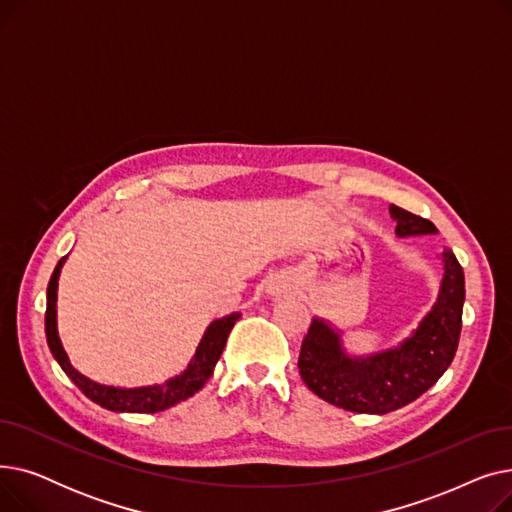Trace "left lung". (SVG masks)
I'll return each mask as SVG.
<instances>
[{"label": "left lung", "mask_w": 512, "mask_h": 512, "mask_svg": "<svg viewBox=\"0 0 512 512\" xmlns=\"http://www.w3.org/2000/svg\"><path fill=\"white\" fill-rule=\"evenodd\" d=\"M390 213L398 236L438 232L432 222L402 207L392 205ZM442 259L444 278L438 303L417 332L394 351L351 359L340 348L338 334L324 321L313 319L299 355V371L307 388L334 407L373 415L405 407L432 388L454 359L465 303L461 263L448 247Z\"/></svg>", "instance_id": "obj_1"}]
</instances>
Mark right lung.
<instances>
[{
	"instance_id": "right-lung-1",
	"label": "right lung",
	"mask_w": 512,
	"mask_h": 512,
	"mask_svg": "<svg viewBox=\"0 0 512 512\" xmlns=\"http://www.w3.org/2000/svg\"><path fill=\"white\" fill-rule=\"evenodd\" d=\"M64 259L58 261L56 270L51 274L49 286H47V309H45V336L51 355L56 357L60 367L68 378L78 386V390L83 392L87 398L97 402L99 407L118 411V413H157V411H166L178 402L186 400L188 396H193L199 392L205 382L211 378L213 367L222 357V351L226 346L228 334L234 328L236 319L240 317L238 313H232L224 319L213 321V324L207 328L197 353L193 361L188 363V367L176 375V378L168 380L161 386H147V388H114V386H101L97 382H91L85 375H80L68 361L58 328H56V299H58V278L62 270Z\"/></svg>"
}]
</instances>
